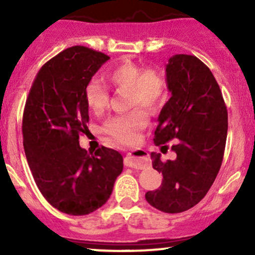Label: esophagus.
Segmentation results:
<instances>
[{
  "instance_id": "obj_1",
  "label": "esophagus",
  "mask_w": 255,
  "mask_h": 255,
  "mask_svg": "<svg viewBox=\"0 0 255 255\" xmlns=\"http://www.w3.org/2000/svg\"><path fill=\"white\" fill-rule=\"evenodd\" d=\"M125 165L132 169H144L149 166V155L143 149H137L125 158Z\"/></svg>"
}]
</instances>
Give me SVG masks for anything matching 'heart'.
<instances>
[{"label":"heart","instance_id":"obj_1","mask_svg":"<svg viewBox=\"0 0 255 255\" xmlns=\"http://www.w3.org/2000/svg\"><path fill=\"white\" fill-rule=\"evenodd\" d=\"M106 80L116 89H127L126 100L129 111L110 117L105 122L104 133L123 144H132L139 137L146 125L149 111H155L164 104L168 95V82L159 69L144 68L134 61H122L106 73ZM87 109L94 115H100L107 109L110 94L107 87L99 80H91L84 90Z\"/></svg>","mask_w":255,"mask_h":255}]
</instances>
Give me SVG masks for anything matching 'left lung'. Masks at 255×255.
Returning a JSON list of instances; mask_svg holds the SVG:
<instances>
[{
    "instance_id": "obj_1",
    "label": "left lung",
    "mask_w": 255,
    "mask_h": 255,
    "mask_svg": "<svg viewBox=\"0 0 255 255\" xmlns=\"http://www.w3.org/2000/svg\"><path fill=\"white\" fill-rule=\"evenodd\" d=\"M166 82L171 97L159 115L154 143L177 139L171 146L176 158L163 161L160 154H150L163 182L146 192L145 200L161 212L179 213L206 196L220 171L228 113L215 76L196 56L177 54L169 59Z\"/></svg>"
}]
</instances>
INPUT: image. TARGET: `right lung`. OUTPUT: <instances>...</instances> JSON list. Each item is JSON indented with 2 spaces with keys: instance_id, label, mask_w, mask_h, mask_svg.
Listing matches in <instances>:
<instances>
[{
  "instance_id": "right-lung-1",
  "label": "right lung",
  "mask_w": 255,
  "mask_h": 255,
  "mask_svg": "<svg viewBox=\"0 0 255 255\" xmlns=\"http://www.w3.org/2000/svg\"><path fill=\"white\" fill-rule=\"evenodd\" d=\"M109 55L81 45L63 50L40 68L23 111V146L38 189L60 212L84 216L107 202L123 158L101 146L89 155L79 144L87 132L84 90Z\"/></svg>"
}]
</instances>
